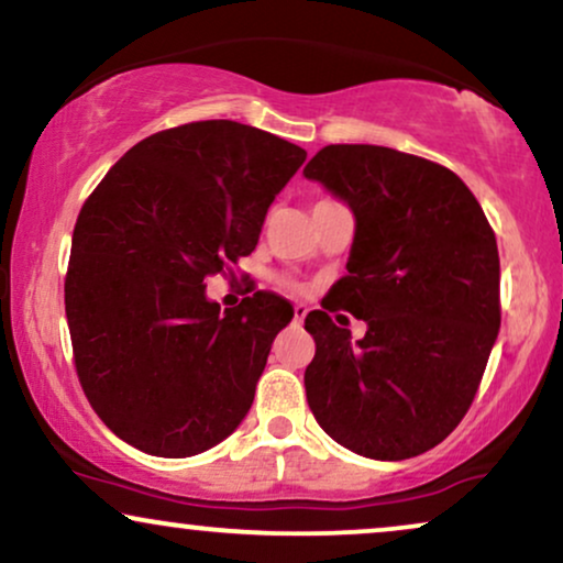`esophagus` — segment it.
Returning a JSON list of instances; mask_svg holds the SVG:
<instances>
[{"label": "esophagus", "mask_w": 563, "mask_h": 563, "mask_svg": "<svg viewBox=\"0 0 563 563\" xmlns=\"http://www.w3.org/2000/svg\"><path fill=\"white\" fill-rule=\"evenodd\" d=\"M306 314H309V309H306L303 303H294V319H296V324H301Z\"/></svg>", "instance_id": "obj_1"}]
</instances>
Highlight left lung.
Masks as SVG:
<instances>
[{
    "label": "left lung",
    "instance_id": "8db88e82",
    "mask_svg": "<svg viewBox=\"0 0 563 563\" xmlns=\"http://www.w3.org/2000/svg\"><path fill=\"white\" fill-rule=\"evenodd\" d=\"M303 176L347 205L345 277L306 314V400L361 457L408 460L444 441L478 393L501 327L499 249L457 174L379 145H327ZM367 322L355 344L329 311Z\"/></svg>",
    "mask_w": 563,
    "mask_h": 563
}]
</instances>
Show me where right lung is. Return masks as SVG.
Wrapping results in <instances>:
<instances>
[{
  "mask_svg": "<svg viewBox=\"0 0 563 563\" xmlns=\"http://www.w3.org/2000/svg\"><path fill=\"white\" fill-rule=\"evenodd\" d=\"M306 151L212 119L158 132L82 205L64 280L75 366L98 418L155 457H191L244 421L286 298L257 290L220 314L208 277L254 252Z\"/></svg>",
  "mask_w": 563,
  "mask_h": 563,
  "instance_id": "1",
  "label": "right lung"
}]
</instances>
